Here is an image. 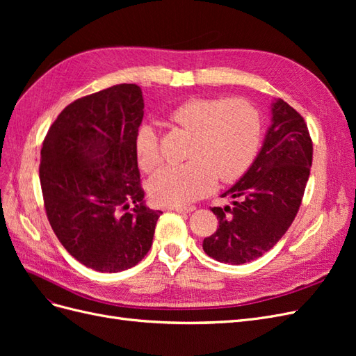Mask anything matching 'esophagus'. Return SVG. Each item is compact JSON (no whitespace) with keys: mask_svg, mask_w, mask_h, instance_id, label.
I'll list each match as a JSON object with an SVG mask.
<instances>
[{"mask_svg":"<svg viewBox=\"0 0 356 356\" xmlns=\"http://www.w3.org/2000/svg\"><path fill=\"white\" fill-rule=\"evenodd\" d=\"M172 209L179 212V213H188V212L195 211L196 207H193V204H188V207H172Z\"/></svg>","mask_w":356,"mask_h":356,"instance_id":"esophagus-1","label":"esophagus"}]
</instances>
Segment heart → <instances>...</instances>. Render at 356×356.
Instances as JSON below:
<instances>
[{
    "label": "heart",
    "instance_id": "heart-1",
    "mask_svg": "<svg viewBox=\"0 0 356 356\" xmlns=\"http://www.w3.org/2000/svg\"><path fill=\"white\" fill-rule=\"evenodd\" d=\"M170 124L191 134L182 165L161 168L148 182L152 197L161 204H186L250 169L261 141V117L242 98H191L168 113ZM138 165L153 172L163 160L153 124L141 123L135 134Z\"/></svg>",
    "mask_w": 356,
    "mask_h": 356
}]
</instances>
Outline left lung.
Wrapping results in <instances>:
<instances>
[{
  "instance_id": "8db88e82",
  "label": "left lung",
  "mask_w": 356,
  "mask_h": 356,
  "mask_svg": "<svg viewBox=\"0 0 356 356\" xmlns=\"http://www.w3.org/2000/svg\"><path fill=\"white\" fill-rule=\"evenodd\" d=\"M261 152L241 181L221 195L232 207L212 208L218 229L203 241L217 261L243 264L260 258L294 221L309 179L314 144L305 118L284 99L272 106Z\"/></svg>"
}]
</instances>
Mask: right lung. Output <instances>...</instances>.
Instances as JSON below:
<instances>
[{"label": "right lung", "mask_w": 356, "mask_h": 356, "mask_svg": "<svg viewBox=\"0 0 356 356\" xmlns=\"http://www.w3.org/2000/svg\"><path fill=\"white\" fill-rule=\"evenodd\" d=\"M144 117L136 84H117L74 101L50 126L40 182L47 220L86 267L117 273L153 243L161 211L144 204L135 134Z\"/></svg>", "instance_id": "right-lung-1"}]
</instances>
